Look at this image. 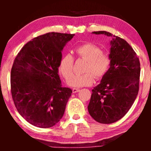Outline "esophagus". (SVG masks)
<instances>
[{"label":"esophagus","mask_w":151,"mask_h":151,"mask_svg":"<svg viewBox=\"0 0 151 151\" xmlns=\"http://www.w3.org/2000/svg\"><path fill=\"white\" fill-rule=\"evenodd\" d=\"M79 91H80V89H79V88H73V93H77V92H78Z\"/></svg>","instance_id":"1"}]
</instances>
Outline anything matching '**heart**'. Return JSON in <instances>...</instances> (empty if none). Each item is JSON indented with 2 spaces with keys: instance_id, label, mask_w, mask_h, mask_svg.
I'll return each instance as SVG.
<instances>
[{
  "instance_id": "1",
  "label": "heart",
  "mask_w": 151,
  "mask_h": 151,
  "mask_svg": "<svg viewBox=\"0 0 151 151\" xmlns=\"http://www.w3.org/2000/svg\"><path fill=\"white\" fill-rule=\"evenodd\" d=\"M75 52L78 57L87 60L84 75H76L68 81V85L74 87L91 86L96 78L103 77L111 65V58L102 52L100 47L91 42L85 43L75 48ZM59 71L65 79H69L74 73V58L66 54L61 58Z\"/></svg>"
}]
</instances>
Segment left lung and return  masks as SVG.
<instances>
[{
  "label": "left lung",
  "instance_id": "left-lung-1",
  "mask_svg": "<svg viewBox=\"0 0 151 151\" xmlns=\"http://www.w3.org/2000/svg\"><path fill=\"white\" fill-rule=\"evenodd\" d=\"M112 37L111 65L101 83L92 90L88 111L98 122L111 124L122 119L139 93L140 65L139 58L126 40L106 31L93 32Z\"/></svg>",
  "mask_w": 151,
  "mask_h": 151
}]
</instances>
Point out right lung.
<instances>
[{
    "label": "right lung",
    "instance_id": "1",
    "mask_svg": "<svg viewBox=\"0 0 151 151\" xmlns=\"http://www.w3.org/2000/svg\"><path fill=\"white\" fill-rule=\"evenodd\" d=\"M75 35L48 32L28 42L14 60L11 73L12 100L30 124L50 128L62 119L73 93L58 75L62 50Z\"/></svg>",
    "mask_w": 151,
    "mask_h": 151
}]
</instances>
